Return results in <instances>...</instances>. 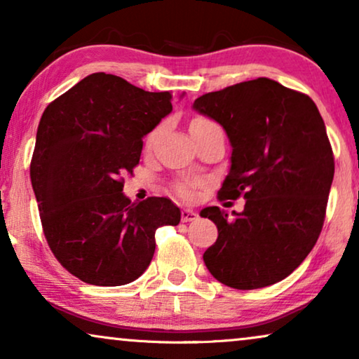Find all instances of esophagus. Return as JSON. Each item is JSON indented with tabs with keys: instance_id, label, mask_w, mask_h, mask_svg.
<instances>
[{
	"instance_id": "esophagus-1",
	"label": "esophagus",
	"mask_w": 359,
	"mask_h": 359,
	"mask_svg": "<svg viewBox=\"0 0 359 359\" xmlns=\"http://www.w3.org/2000/svg\"><path fill=\"white\" fill-rule=\"evenodd\" d=\"M198 219V212L193 209H183L181 210V220L183 222H191V220H196Z\"/></svg>"
}]
</instances>
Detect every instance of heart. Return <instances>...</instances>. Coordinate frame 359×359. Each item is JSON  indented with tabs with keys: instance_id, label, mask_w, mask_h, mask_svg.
Here are the masks:
<instances>
[{
	"instance_id": "obj_1",
	"label": "heart",
	"mask_w": 359,
	"mask_h": 359,
	"mask_svg": "<svg viewBox=\"0 0 359 359\" xmlns=\"http://www.w3.org/2000/svg\"><path fill=\"white\" fill-rule=\"evenodd\" d=\"M193 124H209V121L198 119V121H194ZM196 184H198V181H183V183H178L175 186V191L180 196H183V198H189V196L193 194V188Z\"/></svg>"
}]
</instances>
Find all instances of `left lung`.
Returning a JSON list of instances; mask_svg holds the SVG:
<instances>
[{"instance_id":"8db88e82","label":"left lung","mask_w":359,"mask_h":359,"mask_svg":"<svg viewBox=\"0 0 359 359\" xmlns=\"http://www.w3.org/2000/svg\"><path fill=\"white\" fill-rule=\"evenodd\" d=\"M193 109L219 122L232 145L219 198L245 199L232 219L217 205L201 210L219 230L205 266L229 287L271 286L306 259L325 219L335 161L320 112L269 78L208 93Z\"/></svg>"}]
</instances>
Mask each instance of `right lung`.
<instances>
[{
  "label": "right lung",
  "instance_id": "right-lung-1",
  "mask_svg": "<svg viewBox=\"0 0 359 359\" xmlns=\"http://www.w3.org/2000/svg\"><path fill=\"white\" fill-rule=\"evenodd\" d=\"M171 97L100 72L43 111L32 189L48 247L83 283L135 281L154 258L156 229L180 224L181 212L170 199L132 203L121 178L139 163L142 139L173 111Z\"/></svg>",
  "mask_w": 359,
  "mask_h": 359
}]
</instances>
